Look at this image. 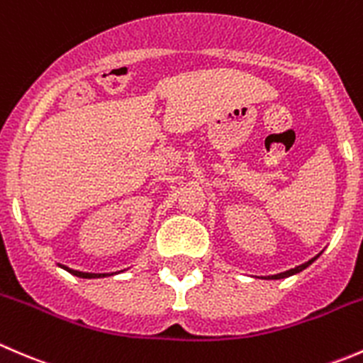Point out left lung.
Instances as JSON below:
<instances>
[{
    "label": "left lung",
    "instance_id": "obj_1",
    "mask_svg": "<svg viewBox=\"0 0 363 363\" xmlns=\"http://www.w3.org/2000/svg\"><path fill=\"white\" fill-rule=\"evenodd\" d=\"M318 257H319V254H318V256H315V257H312V259H308L307 263L300 264V267H295V268H291V270H288V272H282V274H277V275H268V277H263V279H270V281H272V279H274V281H275V279H286V277H291V275H295V274H300V272L305 270V268H307L308 264H312V263H314V261L318 259Z\"/></svg>",
    "mask_w": 363,
    "mask_h": 363
}]
</instances>
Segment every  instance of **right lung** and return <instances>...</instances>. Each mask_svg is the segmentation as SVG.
I'll use <instances>...</instances> for the list:
<instances>
[{"mask_svg":"<svg viewBox=\"0 0 363 363\" xmlns=\"http://www.w3.org/2000/svg\"><path fill=\"white\" fill-rule=\"evenodd\" d=\"M63 270H67L68 274L75 275V277H81V279H100V277H107V275H113V274H88V272H77V270H72V268L68 267H63V264H60Z\"/></svg>","mask_w":363,"mask_h":363,"instance_id":"1","label":"right lung"}]
</instances>
